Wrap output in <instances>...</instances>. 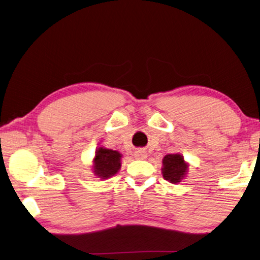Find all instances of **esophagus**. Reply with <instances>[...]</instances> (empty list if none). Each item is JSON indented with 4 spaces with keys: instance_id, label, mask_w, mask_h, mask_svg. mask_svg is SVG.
I'll use <instances>...</instances> for the list:
<instances>
[{
    "instance_id": "obj_1",
    "label": "esophagus",
    "mask_w": 260,
    "mask_h": 260,
    "mask_svg": "<svg viewBox=\"0 0 260 260\" xmlns=\"http://www.w3.org/2000/svg\"><path fill=\"white\" fill-rule=\"evenodd\" d=\"M135 157L136 159H140V160H144V159H146V152L145 151H142V150H137V151H135Z\"/></svg>"
}]
</instances>
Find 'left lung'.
Wrapping results in <instances>:
<instances>
[{
  "label": "left lung",
  "mask_w": 260,
  "mask_h": 260,
  "mask_svg": "<svg viewBox=\"0 0 260 260\" xmlns=\"http://www.w3.org/2000/svg\"><path fill=\"white\" fill-rule=\"evenodd\" d=\"M162 175L166 180L177 184L185 177L188 166L180 154H168L162 160Z\"/></svg>",
  "instance_id": "1"
}]
</instances>
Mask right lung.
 Segmentation results:
<instances>
[{
  "label": "right lung",
  "instance_id": "add662e5",
  "mask_svg": "<svg viewBox=\"0 0 260 260\" xmlns=\"http://www.w3.org/2000/svg\"><path fill=\"white\" fill-rule=\"evenodd\" d=\"M120 157L119 152L99 147L94 157V174L103 179L115 176L120 168Z\"/></svg>",
  "mask_w": 260,
  "mask_h": 260
}]
</instances>
